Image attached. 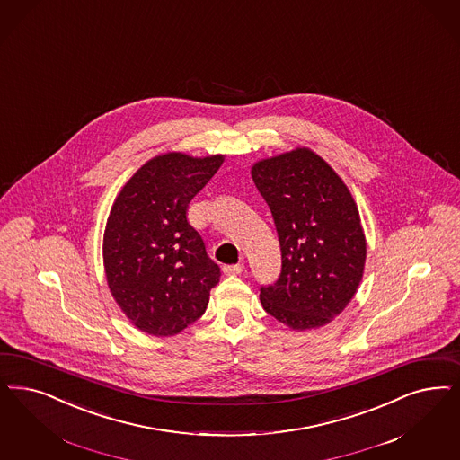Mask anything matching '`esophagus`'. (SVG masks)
I'll use <instances>...</instances> for the list:
<instances>
[{
    "label": "esophagus",
    "instance_id": "obj_1",
    "mask_svg": "<svg viewBox=\"0 0 460 460\" xmlns=\"http://www.w3.org/2000/svg\"><path fill=\"white\" fill-rule=\"evenodd\" d=\"M243 269H244L243 265H224L222 271H224V275H239Z\"/></svg>",
    "mask_w": 460,
    "mask_h": 460
}]
</instances>
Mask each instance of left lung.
<instances>
[{
	"label": "left lung",
	"instance_id": "left-lung-1",
	"mask_svg": "<svg viewBox=\"0 0 460 460\" xmlns=\"http://www.w3.org/2000/svg\"><path fill=\"white\" fill-rule=\"evenodd\" d=\"M282 250V273L261 287L270 316L294 332L326 326L362 282L367 241L345 181L309 147H296L252 166Z\"/></svg>",
	"mask_w": 460,
	"mask_h": 460
}]
</instances>
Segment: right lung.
Masks as SVG:
<instances>
[{"instance_id": "obj_1", "label": "right lung", "mask_w": 460, "mask_h": 460, "mask_svg": "<svg viewBox=\"0 0 460 460\" xmlns=\"http://www.w3.org/2000/svg\"><path fill=\"white\" fill-rule=\"evenodd\" d=\"M224 163L180 151L146 161L115 197L103 233L111 297L144 333L173 336L206 313L221 269L187 219L191 199Z\"/></svg>"}]
</instances>
